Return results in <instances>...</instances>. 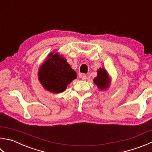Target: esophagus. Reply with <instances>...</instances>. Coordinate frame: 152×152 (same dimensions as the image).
I'll use <instances>...</instances> for the list:
<instances>
[{"mask_svg":"<svg viewBox=\"0 0 152 152\" xmlns=\"http://www.w3.org/2000/svg\"><path fill=\"white\" fill-rule=\"evenodd\" d=\"M79 77L80 78H82L83 80H86V78H87V76L84 74H79Z\"/></svg>","mask_w":152,"mask_h":152,"instance_id":"34e87169","label":"esophagus"}]
</instances>
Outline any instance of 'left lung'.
<instances>
[{"label":"left lung","instance_id":"left-lung-1","mask_svg":"<svg viewBox=\"0 0 152 152\" xmlns=\"http://www.w3.org/2000/svg\"><path fill=\"white\" fill-rule=\"evenodd\" d=\"M94 82L101 90H105L110 84L108 73L104 68H99L97 70V76L94 78Z\"/></svg>","mask_w":152,"mask_h":152}]
</instances>
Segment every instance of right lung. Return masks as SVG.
<instances>
[{
	"mask_svg": "<svg viewBox=\"0 0 152 152\" xmlns=\"http://www.w3.org/2000/svg\"><path fill=\"white\" fill-rule=\"evenodd\" d=\"M38 77L47 90L58 94L66 90L67 85L77 76L66 59L58 53H50L39 70Z\"/></svg>",
	"mask_w": 152,
	"mask_h": 152,
	"instance_id": "add662e5",
	"label": "right lung"
}]
</instances>
